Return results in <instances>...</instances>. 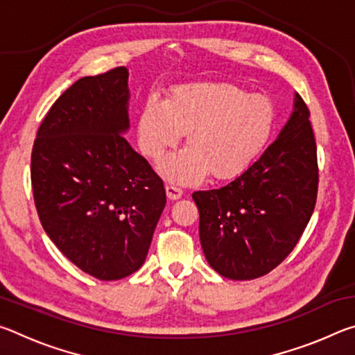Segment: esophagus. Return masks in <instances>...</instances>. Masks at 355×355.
Here are the masks:
<instances>
[{
  "mask_svg": "<svg viewBox=\"0 0 355 355\" xmlns=\"http://www.w3.org/2000/svg\"><path fill=\"white\" fill-rule=\"evenodd\" d=\"M166 192H167V197H169L171 200H178L180 197L183 196V189L175 183H167L166 184Z\"/></svg>",
  "mask_w": 355,
  "mask_h": 355,
  "instance_id": "1",
  "label": "esophagus"
}]
</instances>
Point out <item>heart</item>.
I'll return each instance as SVG.
<instances>
[{
    "label": "heart",
    "instance_id": "obj_1",
    "mask_svg": "<svg viewBox=\"0 0 355 355\" xmlns=\"http://www.w3.org/2000/svg\"><path fill=\"white\" fill-rule=\"evenodd\" d=\"M275 110L263 95H249L230 83L177 86L167 100L150 97L137 117L142 153L158 161L186 133L188 147L161 164L175 182L233 178L248 169L274 133Z\"/></svg>",
    "mask_w": 355,
    "mask_h": 355
}]
</instances>
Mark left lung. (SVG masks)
I'll use <instances>...</instances> for the list:
<instances>
[{"instance_id":"left-lung-1","label":"left lung","mask_w":355,"mask_h":355,"mask_svg":"<svg viewBox=\"0 0 355 355\" xmlns=\"http://www.w3.org/2000/svg\"><path fill=\"white\" fill-rule=\"evenodd\" d=\"M304 100L279 137L241 175L218 189L192 192L203 254L216 272L252 280L271 272L297 244L315 209L316 142Z\"/></svg>"}]
</instances>
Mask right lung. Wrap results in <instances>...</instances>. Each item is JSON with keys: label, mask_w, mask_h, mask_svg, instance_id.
<instances>
[{"label": "right lung", "mask_w": 355, "mask_h": 355, "mask_svg": "<svg viewBox=\"0 0 355 355\" xmlns=\"http://www.w3.org/2000/svg\"><path fill=\"white\" fill-rule=\"evenodd\" d=\"M128 70L84 76L40 123L31 183L42 227L89 275L119 280L146 261L166 189L123 135L130 128Z\"/></svg>", "instance_id": "add662e5"}]
</instances>
